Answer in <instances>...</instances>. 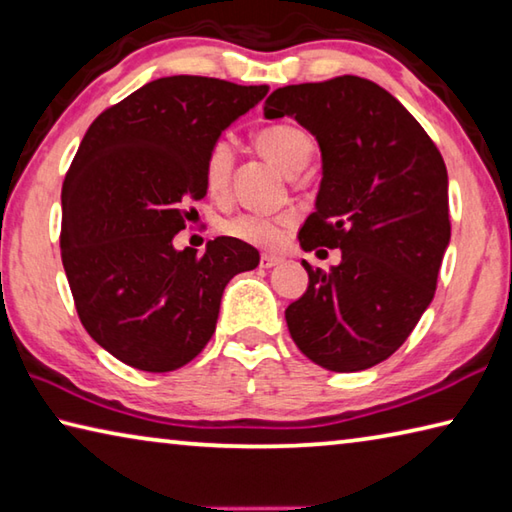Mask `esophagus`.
Masks as SVG:
<instances>
[{
    "label": "esophagus",
    "instance_id": "obj_1",
    "mask_svg": "<svg viewBox=\"0 0 512 512\" xmlns=\"http://www.w3.org/2000/svg\"><path fill=\"white\" fill-rule=\"evenodd\" d=\"M279 263H281V258L274 256V254H263L261 256V267H265V270H270V267L279 265Z\"/></svg>",
    "mask_w": 512,
    "mask_h": 512
}]
</instances>
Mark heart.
Instances as JSON below:
<instances>
[{"label": "heart", "instance_id": "1", "mask_svg": "<svg viewBox=\"0 0 512 512\" xmlns=\"http://www.w3.org/2000/svg\"><path fill=\"white\" fill-rule=\"evenodd\" d=\"M254 146L272 164L279 166L285 175H297L308 166L312 157V139L294 123H274L254 134ZM233 170V148L227 141H215L204 157V186L209 195L224 197L229 193ZM292 215H238V218L224 224L229 236L256 247H272L281 240L283 231L292 227Z\"/></svg>", "mask_w": 512, "mask_h": 512}]
</instances>
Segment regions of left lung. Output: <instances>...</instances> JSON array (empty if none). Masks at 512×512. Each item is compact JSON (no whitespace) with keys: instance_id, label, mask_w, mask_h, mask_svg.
<instances>
[{"instance_id":"1","label":"left lung","mask_w":512,"mask_h":512,"mask_svg":"<svg viewBox=\"0 0 512 512\" xmlns=\"http://www.w3.org/2000/svg\"><path fill=\"white\" fill-rule=\"evenodd\" d=\"M265 119L292 116L317 139L321 184L301 247L342 249L285 310L299 351L335 373L371 369L429 308L450 245L441 152L387 89L360 76L279 87Z\"/></svg>"}]
</instances>
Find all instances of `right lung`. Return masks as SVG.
Instances as JSON below:
<instances>
[{
    "label": "right lung",
    "instance_id": "1",
    "mask_svg": "<svg viewBox=\"0 0 512 512\" xmlns=\"http://www.w3.org/2000/svg\"><path fill=\"white\" fill-rule=\"evenodd\" d=\"M267 85L157 78L89 125L62 184V265L78 317L132 369L168 373L202 353L222 292L258 251L231 236L173 247L188 202L206 195L204 157Z\"/></svg>",
    "mask_w": 512,
    "mask_h": 512
}]
</instances>
